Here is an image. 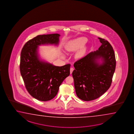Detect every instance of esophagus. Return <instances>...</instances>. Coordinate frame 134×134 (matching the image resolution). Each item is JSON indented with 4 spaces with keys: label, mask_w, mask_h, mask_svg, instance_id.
I'll use <instances>...</instances> for the list:
<instances>
[{
    "label": "esophagus",
    "mask_w": 134,
    "mask_h": 134,
    "mask_svg": "<svg viewBox=\"0 0 134 134\" xmlns=\"http://www.w3.org/2000/svg\"><path fill=\"white\" fill-rule=\"evenodd\" d=\"M74 70V69L73 68H71L70 70V74H71L72 72H73V71Z\"/></svg>",
    "instance_id": "34e87169"
}]
</instances>
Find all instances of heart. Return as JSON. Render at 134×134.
Masks as SVG:
<instances>
[{
  "label": "heart",
  "instance_id": "b5f03b06",
  "mask_svg": "<svg viewBox=\"0 0 134 134\" xmlns=\"http://www.w3.org/2000/svg\"><path fill=\"white\" fill-rule=\"evenodd\" d=\"M87 39L85 37H79L71 42L66 46V49L68 52H74L78 50L80 47L86 43ZM85 53L84 49L79 50L76 53V57L80 58L82 57Z\"/></svg>",
  "mask_w": 134,
  "mask_h": 134
}]
</instances>
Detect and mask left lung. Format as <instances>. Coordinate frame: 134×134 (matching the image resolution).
<instances>
[{
	"instance_id": "8db88e82",
	"label": "left lung",
	"mask_w": 134,
	"mask_h": 134,
	"mask_svg": "<svg viewBox=\"0 0 134 134\" xmlns=\"http://www.w3.org/2000/svg\"><path fill=\"white\" fill-rule=\"evenodd\" d=\"M102 43L98 50L90 52L74 64L72 73L76 95L84 101L100 97L111 86L115 70L113 48L104 39L98 37ZM101 58L102 64L98 59Z\"/></svg>"
}]
</instances>
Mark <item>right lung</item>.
<instances>
[{"mask_svg":"<svg viewBox=\"0 0 134 134\" xmlns=\"http://www.w3.org/2000/svg\"><path fill=\"white\" fill-rule=\"evenodd\" d=\"M60 35H38L27 41L20 54V74L25 87L33 98L42 101L51 100L57 95L59 87L70 75V64L61 66L40 60L37 54L38 46L58 44Z\"/></svg>","mask_w":134,"mask_h":134,"instance_id":"right-lung-1","label":"right lung"}]
</instances>
